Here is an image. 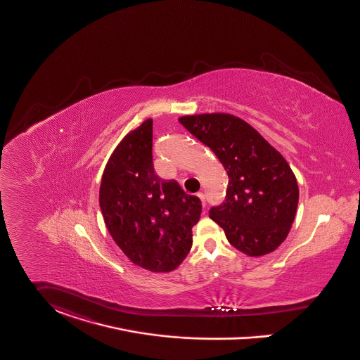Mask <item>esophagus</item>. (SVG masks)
I'll list each match as a JSON object with an SVG mask.
<instances>
[{
    "mask_svg": "<svg viewBox=\"0 0 360 360\" xmlns=\"http://www.w3.org/2000/svg\"><path fill=\"white\" fill-rule=\"evenodd\" d=\"M198 198L202 200V206L206 207V198H205V195H203L202 192H199V193H198Z\"/></svg>",
    "mask_w": 360,
    "mask_h": 360,
    "instance_id": "34e87169",
    "label": "esophagus"
}]
</instances>
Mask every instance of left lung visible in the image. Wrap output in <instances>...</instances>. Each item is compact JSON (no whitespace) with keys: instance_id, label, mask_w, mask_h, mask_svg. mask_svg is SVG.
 I'll use <instances>...</instances> for the list:
<instances>
[{"instance_id":"1","label":"left lung","mask_w":360,"mask_h":360,"mask_svg":"<svg viewBox=\"0 0 360 360\" xmlns=\"http://www.w3.org/2000/svg\"><path fill=\"white\" fill-rule=\"evenodd\" d=\"M179 121L212 148L229 181L225 200L210 218L228 241L250 257L274 251L296 216L299 187L284 157L250 124L233 115L205 113Z\"/></svg>"}]
</instances>
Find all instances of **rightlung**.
<instances>
[{
	"label": "right lung",
	"mask_w": 360,
	"mask_h": 360,
	"mask_svg": "<svg viewBox=\"0 0 360 360\" xmlns=\"http://www.w3.org/2000/svg\"><path fill=\"white\" fill-rule=\"evenodd\" d=\"M99 206L121 251L146 270L168 273L184 261L202 203L176 180H162L153 165V120L131 131L102 174Z\"/></svg>",
	"instance_id": "obj_1"
}]
</instances>
